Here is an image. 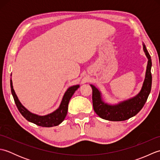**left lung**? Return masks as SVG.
<instances>
[{"label": "left lung", "instance_id": "obj_1", "mask_svg": "<svg viewBox=\"0 0 160 160\" xmlns=\"http://www.w3.org/2000/svg\"><path fill=\"white\" fill-rule=\"evenodd\" d=\"M143 49L148 58V64L146 76L140 92L136 96L126 100L118 104L110 105L104 103L102 100L101 93L96 87L91 84L93 89L92 100L93 110L101 118L109 121H124L138 114L144 107L151 92L152 84L151 66L152 62L150 54L143 45Z\"/></svg>", "mask_w": 160, "mask_h": 160}]
</instances>
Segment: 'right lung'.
<instances>
[{"instance_id": "add662e5", "label": "right lung", "mask_w": 160, "mask_h": 160, "mask_svg": "<svg viewBox=\"0 0 160 160\" xmlns=\"http://www.w3.org/2000/svg\"><path fill=\"white\" fill-rule=\"evenodd\" d=\"M10 86H11V91L13 100H14L15 104L18 111H20V113L22 114V116L27 120L31 122L36 125L40 126V127H55V126L59 125L64 120L67 114L68 104H69L71 98L72 97L75 91L80 87L79 85H75L69 87L65 93H64L60 107L57 110L50 114L44 115V116H40V115L33 114L31 113V112H29L20 102L18 98L13 89L12 80H10Z\"/></svg>"}]
</instances>
